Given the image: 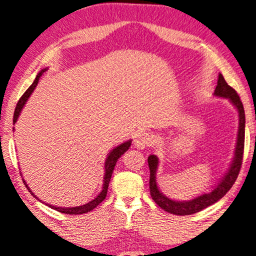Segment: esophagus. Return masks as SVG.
<instances>
[{"instance_id":"obj_1","label":"esophagus","mask_w":256,"mask_h":256,"mask_svg":"<svg viewBox=\"0 0 256 256\" xmlns=\"http://www.w3.org/2000/svg\"><path fill=\"white\" fill-rule=\"evenodd\" d=\"M150 143H151V137L148 132L142 131V132H138V134L134 136V144L137 148H146V146H148V144Z\"/></svg>"}]
</instances>
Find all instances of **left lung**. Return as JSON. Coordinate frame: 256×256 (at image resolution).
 I'll use <instances>...</instances> for the list:
<instances>
[{"label": "left lung", "instance_id": "left-lung-1", "mask_svg": "<svg viewBox=\"0 0 256 256\" xmlns=\"http://www.w3.org/2000/svg\"><path fill=\"white\" fill-rule=\"evenodd\" d=\"M215 96L220 98H226L235 106L238 113V138H236V145L234 151V158H232L230 166L222 177L221 180L218 183V186H214V189L210 192H204L202 195L195 197V198L189 200H171L170 197L164 195L160 192V188L157 186V169L160 160L156 154H150L148 157V168H150V194L152 200L164 209L166 212H170L174 215H192L195 212H198L200 210L206 209V206L214 204L218 200H221L223 196L227 194L232 184L235 183L238 178V172H240L242 158H244V126H246V117H244V110L242 102L240 100L236 90L226 82L222 74H218V86H216Z\"/></svg>", "mask_w": 256, "mask_h": 256}]
</instances>
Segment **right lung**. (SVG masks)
<instances>
[{
  "instance_id": "add662e5",
  "label": "right lung",
  "mask_w": 256,
  "mask_h": 256,
  "mask_svg": "<svg viewBox=\"0 0 256 256\" xmlns=\"http://www.w3.org/2000/svg\"><path fill=\"white\" fill-rule=\"evenodd\" d=\"M46 70H47V68H44V70H41L40 73H38V76H36V78H35L34 82L32 84L30 87H29V88H28L27 90H26V92L24 93V96H21V99L18 102V105H16V108H15L14 119H12V124H16V122H18V116H20L22 108H24L26 102H27V100L29 99V96H30L32 93L34 92L35 87H36L38 82V79H40L42 74L46 72ZM131 142H132L131 139H128V140L124 142V143H122L120 145H118V146H116L114 148H112V150L108 152V157H106V160H105V166H104V168H105V174H104V182H102V192H100L98 194V196L94 197V198L90 200V202L86 203V204L79 206H67V208H64V206H52V204H48V203H44V204L48 206H50L52 209L58 210V212H64V214H68V215H80V214H85V212H90V210L94 209L96 206H99L100 203H102V200H105L106 195H108V183H110V180H111L112 172H113V170H114V166H116V164H117V160L122 156V154H125L126 151L128 150V148H130V146H131ZM24 183L26 184V188H27V189L29 190V192H30L32 195H33V196L35 197V198H38V197L35 196L34 194H33V192H32V190L29 189L28 184L26 183L24 180ZM38 200H40L38 198Z\"/></svg>"
}]
</instances>
